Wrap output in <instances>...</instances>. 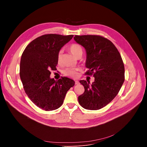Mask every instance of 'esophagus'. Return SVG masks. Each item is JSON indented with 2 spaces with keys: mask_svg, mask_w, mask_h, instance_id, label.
<instances>
[{
  "mask_svg": "<svg viewBox=\"0 0 147 147\" xmlns=\"http://www.w3.org/2000/svg\"><path fill=\"white\" fill-rule=\"evenodd\" d=\"M75 84H76V85H78V84H79L80 82H79V81H75Z\"/></svg>",
  "mask_w": 147,
  "mask_h": 147,
  "instance_id": "34e87169",
  "label": "esophagus"
}]
</instances>
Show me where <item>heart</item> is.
Here are the masks:
<instances>
[{
	"label": "heart",
	"instance_id": "b5f03b06",
	"mask_svg": "<svg viewBox=\"0 0 147 147\" xmlns=\"http://www.w3.org/2000/svg\"><path fill=\"white\" fill-rule=\"evenodd\" d=\"M69 49L71 53L75 57H77L79 53L82 52V49L80 45L77 44H73L71 45ZM61 58V51H60L57 55L58 63H60ZM77 71H78V69H67L65 70H64L63 74L67 76H69L73 78H77L78 76Z\"/></svg>",
	"mask_w": 147,
	"mask_h": 147
}]
</instances>
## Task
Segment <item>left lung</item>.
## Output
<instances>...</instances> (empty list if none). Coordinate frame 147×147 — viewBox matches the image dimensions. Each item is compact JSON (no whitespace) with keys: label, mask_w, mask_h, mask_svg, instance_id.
<instances>
[{"label":"left lung","mask_w":147,"mask_h":147,"mask_svg":"<svg viewBox=\"0 0 147 147\" xmlns=\"http://www.w3.org/2000/svg\"><path fill=\"white\" fill-rule=\"evenodd\" d=\"M76 42L86 52V74L95 78L91 84L80 82L84 92L78 97L80 105L86 109L98 110L111 102L119 92L124 81V66L120 53L112 42L99 35H76Z\"/></svg>","instance_id":"left-lung-1"}]
</instances>
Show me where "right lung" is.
Wrapping results in <instances>:
<instances>
[{"instance_id": "right-lung-1", "label": "right lung", "mask_w": 147, "mask_h": 147, "mask_svg": "<svg viewBox=\"0 0 147 147\" xmlns=\"http://www.w3.org/2000/svg\"><path fill=\"white\" fill-rule=\"evenodd\" d=\"M73 37V35H42L31 42L22 54L20 76L24 91L35 105L44 111L60 108L67 92L75 84L67 77L58 81L50 77L51 71L56 70L59 52Z\"/></svg>"}]
</instances>
